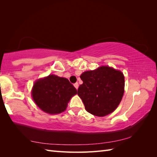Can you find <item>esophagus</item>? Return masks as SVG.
Instances as JSON below:
<instances>
[{"mask_svg": "<svg viewBox=\"0 0 157 157\" xmlns=\"http://www.w3.org/2000/svg\"><path fill=\"white\" fill-rule=\"evenodd\" d=\"M74 86H75V88L78 90V87H79V84H78V83H75V84H74Z\"/></svg>", "mask_w": 157, "mask_h": 157, "instance_id": "obj_1", "label": "esophagus"}]
</instances>
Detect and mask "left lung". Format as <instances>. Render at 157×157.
Returning <instances> with one entry per match:
<instances>
[{"instance_id":"1","label":"left lung","mask_w":157,"mask_h":157,"mask_svg":"<svg viewBox=\"0 0 157 157\" xmlns=\"http://www.w3.org/2000/svg\"><path fill=\"white\" fill-rule=\"evenodd\" d=\"M83 84L78 94L88 113L104 117L113 113L121 102L124 93L125 79L121 71L101 66L82 73Z\"/></svg>"}]
</instances>
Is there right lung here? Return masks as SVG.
I'll return each instance as SVG.
<instances>
[{
	"label": "right lung",
	"instance_id": "1",
	"mask_svg": "<svg viewBox=\"0 0 157 157\" xmlns=\"http://www.w3.org/2000/svg\"><path fill=\"white\" fill-rule=\"evenodd\" d=\"M76 94L77 90L67 79L55 75L38 79L32 91L36 105L51 115L65 111L70 99Z\"/></svg>",
	"mask_w": 157,
	"mask_h": 157
}]
</instances>
